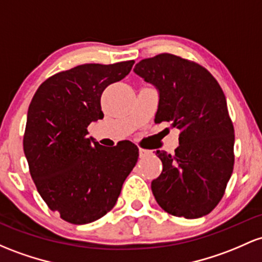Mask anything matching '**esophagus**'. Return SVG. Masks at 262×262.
Listing matches in <instances>:
<instances>
[{"label": "esophagus", "instance_id": "esophagus-1", "mask_svg": "<svg viewBox=\"0 0 262 262\" xmlns=\"http://www.w3.org/2000/svg\"><path fill=\"white\" fill-rule=\"evenodd\" d=\"M150 153H151L150 150H145V149H142V148L139 149V155H140V158H144V157H146V155H149Z\"/></svg>", "mask_w": 262, "mask_h": 262}]
</instances>
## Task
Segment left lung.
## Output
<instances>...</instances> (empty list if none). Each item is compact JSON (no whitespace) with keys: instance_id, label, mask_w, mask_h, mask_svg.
I'll return each instance as SVG.
<instances>
[{"instance_id":"obj_1","label":"left lung","mask_w":262,"mask_h":262,"mask_svg":"<svg viewBox=\"0 0 262 262\" xmlns=\"http://www.w3.org/2000/svg\"><path fill=\"white\" fill-rule=\"evenodd\" d=\"M134 72L158 89L155 123L180 130L175 154L157 150L163 171L151 182L155 200L174 216L208 215L234 169V126L223 89L208 70L169 53L143 59Z\"/></svg>"}]
</instances>
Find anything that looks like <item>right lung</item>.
I'll return each mask as SVG.
<instances>
[{
    "instance_id": "add662e5",
    "label": "right lung",
    "mask_w": 262,
    "mask_h": 262,
    "mask_svg": "<svg viewBox=\"0 0 262 262\" xmlns=\"http://www.w3.org/2000/svg\"><path fill=\"white\" fill-rule=\"evenodd\" d=\"M133 64L77 66L46 79L31 100L24 137L31 177L48 208L68 223L83 225L111 211L138 162L139 149L128 140L105 148L87 137V126L104 116L103 91Z\"/></svg>"
}]
</instances>
